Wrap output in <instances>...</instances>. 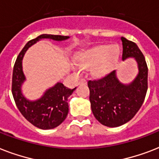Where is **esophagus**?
<instances>
[{
  "label": "esophagus",
  "mask_w": 159,
  "mask_h": 159,
  "mask_svg": "<svg viewBox=\"0 0 159 159\" xmlns=\"http://www.w3.org/2000/svg\"><path fill=\"white\" fill-rule=\"evenodd\" d=\"M87 83V81L85 79H81L79 81V84H86Z\"/></svg>",
  "instance_id": "obj_1"
}]
</instances>
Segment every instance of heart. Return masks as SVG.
<instances>
[{
  "mask_svg": "<svg viewBox=\"0 0 159 159\" xmlns=\"http://www.w3.org/2000/svg\"><path fill=\"white\" fill-rule=\"evenodd\" d=\"M119 57L120 49L118 46L102 45L79 53L76 61L82 69L92 67L91 71L94 76L103 77L113 71ZM78 66L73 64L72 69L79 72L80 68Z\"/></svg>",
  "mask_w": 159,
  "mask_h": 159,
  "instance_id": "heart-1",
  "label": "heart"
}]
</instances>
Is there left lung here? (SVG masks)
<instances>
[{
	"mask_svg": "<svg viewBox=\"0 0 159 159\" xmlns=\"http://www.w3.org/2000/svg\"><path fill=\"white\" fill-rule=\"evenodd\" d=\"M122 60L133 57L138 74L129 84L118 79L116 71L99 80L88 81L92 113L100 123L107 127H118L129 121L143 105L148 90V67L143 54L135 43L120 38Z\"/></svg>",
	"mask_w": 159,
	"mask_h": 159,
	"instance_id": "obj_1",
	"label": "left lung"
}]
</instances>
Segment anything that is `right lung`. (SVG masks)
<instances>
[{"label": "right lung", "mask_w": 159, "mask_h": 159, "mask_svg": "<svg viewBox=\"0 0 159 159\" xmlns=\"http://www.w3.org/2000/svg\"><path fill=\"white\" fill-rule=\"evenodd\" d=\"M43 39L63 41L68 39L69 36L41 34L26 43L14 65L12 95L17 108L29 122L42 129H51L61 125L67 117L68 114L67 98L72 94L76 87L69 89L61 82H57L53 87L46 90L39 99L35 101L27 99L23 95L21 87L26 80L22 67L24 55L29 48Z\"/></svg>", "instance_id": "right-lung-1"}]
</instances>
